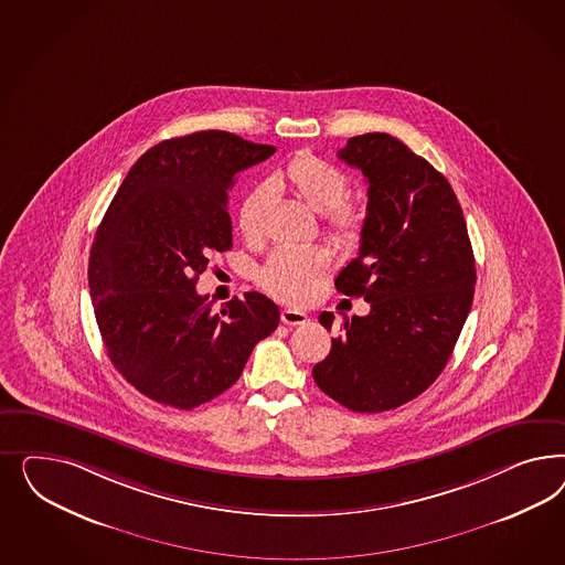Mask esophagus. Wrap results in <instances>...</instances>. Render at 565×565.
Listing matches in <instances>:
<instances>
[{
    "mask_svg": "<svg viewBox=\"0 0 565 565\" xmlns=\"http://www.w3.org/2000/svg\"><path fill=\"white\" fill-rule=\"evenodd\" d=\"M281 323L290 327L307 326L308 315L307 312H302V310L286 308V310H281Z\"/></svg>",
    "mask_w": 565,
    "mask_h": 565,
    "instance_id": "esophagus-1",
    "label": "esophagus"
}]
</instances>
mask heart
Listing matches in <instances>:
<instances>
[{"label": "heart", "instance_id": "b5f03b06", "mask_svg": "<svg viewBox=\"0 0 565 565\" xmlns=\"http://www.w3.org/2000/svg\"><path fill=\"white\" fill-rule=\"evenodd\" d=\"M348 175L333 163L317 154L300 153L290 159L281 170L250 190L238 209L239 234L246 239H258L265 230V215L271 203V190H286L302 201L308 209L321 213L327 232L340 244L356 242L364 225L362 206L348 199ZM329 257L326 250L307 248H277L258 271V281L275 298L300 305L310 298L327 274Z\"/></svg>", "mask_w": 565, "mask_h": 565}]
</instances>
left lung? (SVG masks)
I'll list each match as a JSON object with an SVG mask.
<instances>
[{
  "instance_id": "8db88e82",
  "label": "left lung",
  "mask_w": 565,
  "mask_h": 565,
  "mask_svg": "<svg viewBox=\"0 0 565 565\" xmlns=\"http://www.w3.org/2000/svg\"><path fill=\"white\" fill-rule=\"evenodd\" d=\"M369 184L359 257L335 288L371 312L343 321L315 364L321 392L354 412L394 411L444 371L472 307L477 269L462 206L444 173L385 132L338 151ZM333 312H321L331 331Z\"/></svg>"
}]
</instances>
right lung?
Masks as SVG:
<instances>
[{"label": "right lung", "instance_id": "obj_1", "mask_svg": "<svg viewBox=\"0 0 565 565\" xmlns=\"http://www.w3.org/2000/svg\"><path fill=\"white\" fill-rule=\"evenodd\" d=\"M274 153L223 130L163 140L140 154L97 227L88 288L107 356L157 404L192 411L222 395L279 326L258 291L217 315L196 291L209 257L232 248L238 171Z\"/></svg>", "mask_w": 565, "mask_h": 565}]
</instances>
